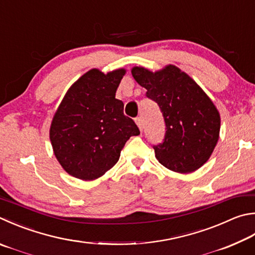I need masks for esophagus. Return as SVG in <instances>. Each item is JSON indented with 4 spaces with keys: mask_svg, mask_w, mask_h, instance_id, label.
I'll return each mask as SVG.
<instances>
[{
    "mask_svg": "<svg viewBox=\"0 0 255 255\" xmlns=\"http://www.w3.org/2000/svg\"><path fill=\"white\" fill-rule=\"evenodd\" d=\"M135 122H136L137 126L139 127L140 131H141V130H142V128H143V119H142V117H137V118L135 119Z\"/></svg>",
    "mask_w": 255,
    "mask_h": 255,
    "instance_id": "1",
    "label": "esophagus"
}]
</instances>
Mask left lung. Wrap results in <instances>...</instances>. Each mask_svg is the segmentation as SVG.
<instances>
[{
    "label": "left lung",
    "instance_id": "1",
    "mask_svg": "<svg viewBox=\"0 0 255 255\" xmlns=\"http://www.w3.org/2000/svg\"><path fill=\"white\" fill-rule=\"evenodd\" d=\"M146 97L159 106L166 125L164 141L154 146L159 163L173 172H195L210 158L219 140L221 118L202 88L187 73L168 64L151 72L131 69Z\"/></svg>",
    "mask_w": 255,
    "mask_h": 255
}]
</instances>
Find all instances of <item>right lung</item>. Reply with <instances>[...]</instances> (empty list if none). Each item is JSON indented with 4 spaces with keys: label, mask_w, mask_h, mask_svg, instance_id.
I'll list each match as a JSON object with an SVG mask.
<instances>
[{
    "label": "right lung",
    "mask_w": 255,
    "mask_h": 255,
    "mask_svg": "<svg viewBox=\"0 0 255 255\" xmlns=\"http://www.w3.org/2000/svg\"><path fill=\"white\" fill-rule=\"evenodd\" d=\"M126 73L91 69L69 88L50 127L54 155L68 174L82 180L103 176L117 163L131 136L140 133L124 115L116 91Z\"/></svg>",
    "instance_id": "add662e5"
}]
</instances>
